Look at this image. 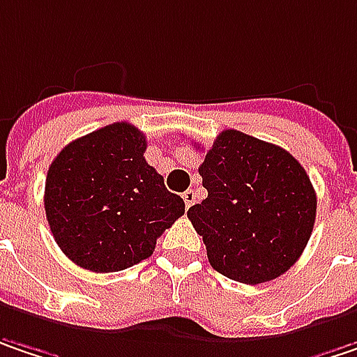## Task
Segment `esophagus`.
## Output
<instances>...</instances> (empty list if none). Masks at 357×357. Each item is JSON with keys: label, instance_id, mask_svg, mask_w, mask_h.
I'll return each instance as SVG.
<instances>
[{"label": "esophagus", "instance_id": "esophagus-1", "mask_svg": "<svg viewBox=\"0 0 357 357\" xmlns=\"http://www.w3.org/2000/svg\"><path fill=\"white\" fill-rule=\"evenodd\" d=\"M181 198H183V202H185V208H190V206L196 202V194H194V190H185Z\"/></svg>", "mask_w": 357, "mask_h": 357}]
</instances>
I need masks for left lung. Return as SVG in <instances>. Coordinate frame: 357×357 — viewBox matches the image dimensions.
<instances>
[{
    "label": "left lung",
    "mask_w": 357,
    "mask_h": 357,
    "mask_svg": "<svg viewBox=\"0 0 357 357\" xmlns=\"http://www.w3.org/2000/svg\"><path fill=\"white\" fill-rule=\"evenodd\" d=\"M198 172L208 198L188 218L212 268L246 284L287 273L305 250L317 212L303 165L283 147L228 129Z\"/></svg>",
    "instance_id": "1"
}]
</instances>
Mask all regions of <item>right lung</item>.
<instances>
[{
    "instance_id": "add662e5",
    "label": "right lung",
    "mask_w": 357,
    "mask_h": 357,
    "mask_svg": "<svg viewBox=\"0 0 357 357\" xmlns=\"http://www.w3.org/2000/svg\"><path fill=\"white\" fill-rule=\"evenodd\" d=\"M145 135L113 123L68 143L48 169L44 208L54 241L78 266L116 273L153 255L185 212L143 153Z\"/></svg>"
}]
</instances>
